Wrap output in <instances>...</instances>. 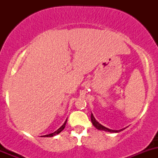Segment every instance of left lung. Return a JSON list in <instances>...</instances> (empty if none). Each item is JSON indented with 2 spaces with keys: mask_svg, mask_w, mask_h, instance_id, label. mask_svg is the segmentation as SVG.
Here are the masks:
<instances>
[{
  "mask_svg": "<svg viewBox=\"0 0 158 158\" xmlns=\"http://www.w3.org/2000/svg\"><path fill=\"white\" fill-rule=\"evenodd\" d=\"M91 121H92V125H94V127H95L98 130H100V131H108V132H114V133H118V132H120L121 131L125 129V128H122V129H120V130H112V129H109L106 128V127L103 126V125H102L101 124L98 123V122H97L96 119L95 118V117H94L93 114H92V113H91Z\"/></svg>",
  "mask_w": 158,
  "mask_h": 158,
  "instance_id": "1",
  "label": "left lung"
}]
</instances>
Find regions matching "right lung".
Listing matches in <instances>:
<instances>
[{
  "mask_svg": "<svg viewBox=\"0 0 158 158\" xmlns=\"http://www.w3.org/2000/svg\"><path fill=\"white\" fill-rule=\"evenodd\" d=\"M66 122H67V119H66V122H65L64 123H63V125H62V126L60 127V128H59V129H57V130L56 131H54L53 133H51V134H49V135H44V136H43V137H53V136H55V135H58V134H60V132H61L62 131H63V129L65 128V126H66Z\"/></svg>",
  "mask_w": 158,
  "mask_h": 158,
  "instance_id": "obj_1",
  "label": "right lung"
}]
</instances>
